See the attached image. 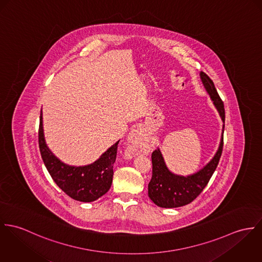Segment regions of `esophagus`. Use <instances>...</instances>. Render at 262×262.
<instances>
[{
    "instance_id": "obj_1",
    "label": "esophagus",
    "mask_w": 262,
    "mask_h": 262,
    "mask_svg": "<svg viewBox=\"0 0 262 262\" xmlns=\"http://www.w3.org/2000/svg\"><path fill=\"white\" fill-rule=\"evenodd\" d=\"M147 142L144 133L141 129H134L127 136V148L125 150V156L127 158H134L140 156L146 151Z\"/></svg>"
}]
</instances>
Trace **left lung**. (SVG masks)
<instances>
[{"label": "left lung", "mask_w": 262, "mask_h": 262, "mask_svg": "<svg viewBox=\"0 0 262 262\" xmlns=\"http://www.w3.org/2000/svg\"><path fill=\"white\" fill-rule=\"evenodd\" d=\"M200 78L203 83L205 91L212 100L213 105L215 106L223 122L219 146L214 157L202 169L196 173L187 176L173 173L168 168L164 156L159 147L152 151V176L150 182L148 183L147 194L154 203L162 208L182 207L195 200L203 191L212 174L215 172L222 154L225 122L224 104L218 95L213 81L204 72H200Z\"/></svg>", "instance_id": "8db88e82"}]
</instances>
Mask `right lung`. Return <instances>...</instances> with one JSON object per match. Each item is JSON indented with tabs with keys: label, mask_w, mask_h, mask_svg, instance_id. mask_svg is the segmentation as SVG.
Segmentation results:
<instances>
[{
	"label": "right lung",
	"mask_w": 262,
	"mask_h": 262,
	"mask_svg": "<svg viewBox=\"0 0 262 262\" xmlns=\"http://www.w3.org/2000/svg\"><path fill=\"white\" fill-rule=\"evenodd\" d=\"M118 143L119 141L89 165H67L59 160L46 144L41 111L39 147L42 160L59 188L76 201L93 202L107 193L113 183L114 164L117 158Z\"/></svg>",
	"instance_id": "right-lung-1"
}]
</instances>
